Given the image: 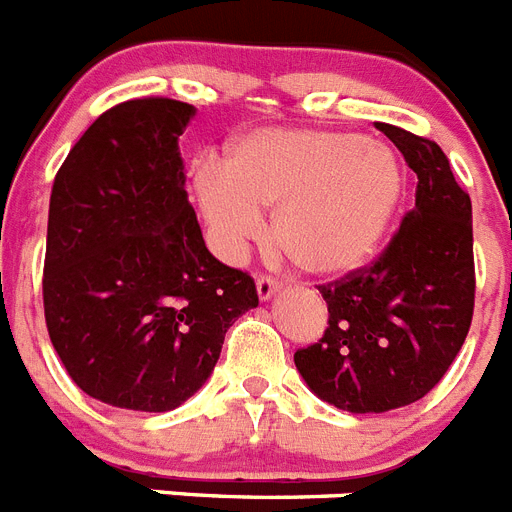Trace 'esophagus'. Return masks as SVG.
Here are the masks:
<instances>
[{
  "mask_svg": "<svg viewBox=\"0 0 512 512\" xmlns=\"http://www.w3.org/2000/svg\"><path fill=\"white\" fill-rule=\"evenodd\" d=\"M256 292H259L261 303H266V300H272L279 292V282H274L269 277H259L256 279Z\"/></svg>",
  "mask_w": 512,
  "mask_h": 512,
  "instance_id": "esophagus-1",
  "label": "esophagus"
}]
</instances>
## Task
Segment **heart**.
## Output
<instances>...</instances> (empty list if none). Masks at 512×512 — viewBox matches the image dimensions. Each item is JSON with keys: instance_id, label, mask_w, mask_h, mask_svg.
Wrapping results in <instances>:
<instances>
[{"instance_id": "b5f03b06", "label": "heart", "mask_w": 512, "mask_h": 512, "mask_svg": "<svg viewBox=\"0 0 512 512\" xmlns=\"http://www.w3.org/2000/svg\"><path fill=\"white\" fill-rule=\"evenodd\" d=\"M399 155L381 139L331 129H259L204 160L194 194L209 240L238 261L264 238L274 209V238L313 277L357 272L381 248L404 199Z\"/></svg>"}]
</instances>
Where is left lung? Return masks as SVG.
<instances>
[{
  "instance_id": "obj_1",
  "label": "left lung",
  "mask_w": 512,
  "mask_h": 512,
  "mask_svg": "<svg viewBox=\"0 0 512 512\" xmlns=\"http://www.w3.org/2000/svg\"><path fill=\"white\" fill-rule=\"evenodd\" d=\"M417 173L414 207L370 269L321 287L323 339L295 352L305 386L352 414L414 404L451 368L474 313L471 199L438 144L375 124Z\"/></svg>"
}]
</instances>
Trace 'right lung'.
Wrapping results in <instances>:
<instances>
[{
  "instance_id": "right-lung-1",
  "label": "right lung",
  "mask_w": 512,
  "mask_h": 512,
  "mask_svg": "<svg viewBox=\"0 0 512 512\" xmlns=\"http://www.w3.org/2000/svg\"><path fill=\"white\" fill-rule=\"evenodd\" d=\"M196 108L139 98L106 111L59 168L43 310L72 381L103 404L170 412L207 383L227 329L259 305L207 251L178 150Z\"/></svg>"
}]
</instances>
